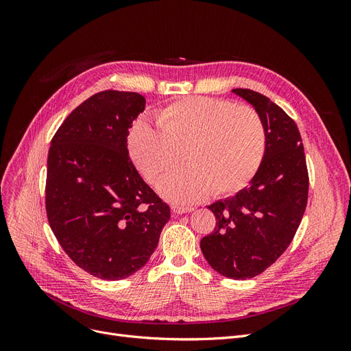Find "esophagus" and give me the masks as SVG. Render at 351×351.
Segmentation results:
<instances>
[{
    "mask_svg": "<svg viewBox=\"0 0 351 351\" xmlns=\"http://www.w3.org/2000/svg\"><path fill=\"white\" fill-rule=\"evenodd\" d=\"M171 209L175 215H183V213H189L193 210V208H191V206H182V205H172Z\"/></svg>",
    "mask_w": 351,
    "mask_h": 351,
    "instance_id": "1",
    "label": "esophagus"
}]
</instances>
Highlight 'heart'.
<instances>
[{
    "mask_svg": "<svg viewBox=\"0 0 351 351\" xmlns=\"http://www.w3.org/2000/svg\"><path fill=\"white\" fill-rule=\"evenodd\" d=\"M158 126L138 119L126 147L139 172L159 185L183 162L189 168L166 180L160 195L193 204L213 192L233 195L249 185L266 151V128L259 112L225 99L193 97L158 110Z\"/></svg>",
    "mask_w": 351,
    "mask_h": 351,
    "instance_id": "heart-1",
    "label": "heart"
}]
</instances>
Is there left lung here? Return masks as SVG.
I'll return each instance as SVG.
<instances>
[{
    "label": "left lung",
    "instance_id": "left-lung-1",
    "mask_svg": "<svg viewBox=\"0 0 351 351\" xmlns=\"http://www.w3.org/2000/svg\"><path fill=\"white\" fill-rule=\"evenodd\" d=\"M232 92L262 117L266 151L247 188L208 206L216 226L202 239L200 249L213 270L245 280L265 271L291 243L306 210L308 175L296 122L259 92Z\"/></svg>",
    "mask_w": 351,
    "mask_h": 351
}]
</instances>
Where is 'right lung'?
Masks as SVG:
<instances>
[{"mask_svg":"<svg viewBox=\"0 0 351 351\" xmlns=\"http://www.w3.org/2000/svg\"><path fill=\"white\" fill-rule=\"evenodd\" d=\"M143 109L136 92H98L66 117L48 152L49 226L71 261L104 280L143 267L171 217L129 159L126 135Z\"/></svg>","mask_w":351,"mask_h":351,"instance_id":"add662e5","label":"right lung"}]
</instances>
